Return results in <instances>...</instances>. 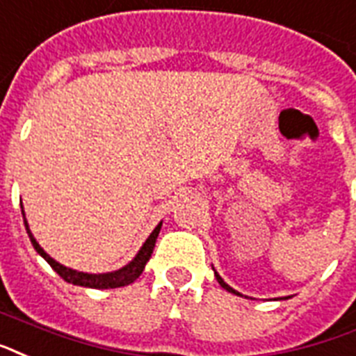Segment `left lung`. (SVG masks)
<instances>
[{"mask_svg": "<svg viewBox=\"0 0 356 356\" xmlns=\"http://www.w3.org/2000/svg\"><path fill=\"white\" fill-rule=\"evenodd\" d=\"M214 276H216V280H218V284H220V286L224 287V289H226V291H229V293H235V295H241V293H237V291H235V289H233V287H229V286H227L226 282H224V280H222V278H220V275H216V273H214Z\"/></svg>", "mask_w": 356, "mask_h": 356, "instance_id": "left-lung-1", "label": "left lung"}]
</instances>
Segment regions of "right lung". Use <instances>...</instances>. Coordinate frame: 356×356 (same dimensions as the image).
I'll return each instance as SVG.
<instances>
[{
  "label": "right lung",
  "mask_w": 356,
  "mask_h": 356,
  "mask_svg": "<svg viewBox=\"0 0 356 356\" xmlns=\"http://www.w3.org/2000/svg\"><path fill=\"white\" fill-rule=\"evenodd\" d=\"M22 214H24V207H22ZM24 224H26L27 235H29V241L33 244V248L37 250V254L44 257L48 265H50L56 273H58L65 282H69V284H74V286H81V287H93V289H113V287H123L129 286L132 282L138 278V276L142 275L143 268H145V263L149 261V257L153 254L154 243H156V237H159L160 227H162V222H160L159 226L154 227L153 233L149 235L147 241L143 243V246L140 248V252L136 254V257L129 265H124L123 268H119V270H113V273H104V275H89V273H80V270H74V268H69L58 263L56 259H51L48 254H46L42 248H40V244L35 241L33 233L27 226L26 220V214H24Z\"/></svg>",
  "instance_id": "obj_1"
}]
</instances>
